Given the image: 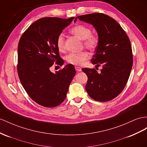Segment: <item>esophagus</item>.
Instances as JSON below:
<instances>
[{
  "label": "esophagus",
  "instance_id": "34e87169",
  "mask_svg": "<svg viewBox=\"0 0 147 147\" xmlns=\"http://www.w3.org/2000/svg\"><path fill=\"white\" fill-rule=\"evenodd\" d=\"M75 69H76L77 71H81V68L79 66H75Z\"/></svg>",
  "mask_w": 147,
  "mask_h": 147
}]
</instances>
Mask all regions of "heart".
I'll use <instances>...</instances> for the list:
<instances>
[{"instance_id":"1","label":"heart","mask_w":147,"mask_h":147,"mask_svg":"<svg viewBox=\"0 0 147 147\" xmlns=\"http://www.w3.org/2000/svg\"><path fill=\"white\" fill-rule=\"evenodd\" d=\"M70 33L82 40L84 47L90 51H94L99 46V38L98 36L92 34V30L89 27L84 25H78L70 30ZM56 47L59 51H63L65 49V37L60 33L56 39ZM89 58L87 51L80 53H70L66 56L67 62L73 65H81Z\"/></svg>"}]
</instances>
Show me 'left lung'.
<instances>
[{"label":"left lung","instance_id":"8db88e82","mask_svg":"<svg viewBox=\"0 0 147 147\" xmlns=\"http://www.w3.org/2000/svg\"><path fill=\"white\" fill-rule=\"evenodd\" d=\"M91 24L99 38V46L91 59L96 67L102 66L98 73L94 68H82L88 76L86 90L92 99L106 102L119 95L129 80L133 65L129 38L114 18L101 13L80 16L75 18Z\"/></svg>","mask_w":147,"mask_h":147}]
</instances>
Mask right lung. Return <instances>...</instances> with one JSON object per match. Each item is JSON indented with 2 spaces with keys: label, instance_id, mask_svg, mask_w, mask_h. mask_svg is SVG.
Here are the masks:
<instances>
[{
  "label": "right lung",
  "instance_id": "1",
  "mask_svg": "<svg viewBox=\"0 0 147 147\" xmlns=\"http://www.w3.org/2000/svg\"><path fill=\"white\" fill-rule=\"evenodd\" d=\"M74 18H41L26 30L18 42V77L28 96L40 106L54 107L61 104L76 74L71 64L55 74L50 70L54 63L63 65L56 39Z\"/></svg>",
  "mask_w": 147,
  "mask_h": 147
}]
</instances>
